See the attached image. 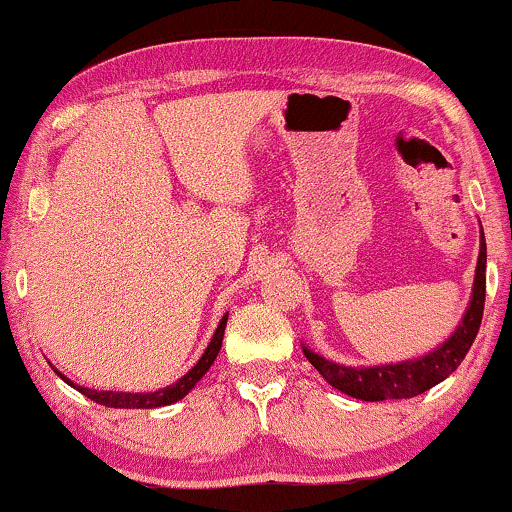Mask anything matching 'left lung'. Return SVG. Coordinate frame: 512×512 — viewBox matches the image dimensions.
<instances>
[{
  "label": "left lung",
  "instance_id": "1",
  "mask_svg": "<svg viewBox=\"0 0 512 512\" xmlns=\"http://www.w3.org/2000/svg\"><path fill=\"white\" fill-rule=\"evenodd\" d=\"M484 293H487V243L480 234V257H477L475 283L472 295L465 309L463 319L458 321L456 331L446 338L442 345L430 349L423 357H413L397 364L380 366H345L321 357L302 345L304 357L312 361V366L326 378L328 385L345 392L347 397L361 401H385V399H409L416 394L428 392L430 387L442 383L461 366L468 354L475 335L480 331L484 312Z\"/></svg>",
  "mask_w": 512,
  "mask_h": 512
}]
</instances>
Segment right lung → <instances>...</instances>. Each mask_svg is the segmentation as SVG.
I'll use <instances>...</instances> for the list:
<instances>
[{
  "label": "right lung",
  "instance_id": "obj_1",
  "mask_svg": "<svg viewBox=\"0 0 512 512\" xmlns=\"http://www.w3.org/2000/svg\"><path fill=\"white\" fill-rule=\"evenodd\" d=\"M226 319H229V312L222 316V321H219L215 335H212L208 349L203 352V357L198 359V364L191 368L189 373H184L177 383L167 385V387H160V390L155 392H113V390H89V387H82V385H75L73 380L66 378L63 373H58L56 368L54 371L61 375V380H66L70 387H75L77 392H82L84 397H89L96 404L101 406H111V409H158V406H170L174 401L184 399L186 394H189L193 387L200 378H203L205 373L210 371V366L215 364L219 349H222V338H224V328H226Z\"/></svg>",
  "mask_w": 512,
  "mask_h": 512
}]
</instances>
